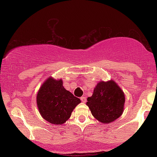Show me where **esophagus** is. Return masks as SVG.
<instances>
[{
    "label": "esophagus",
    "mask_w": 157,
    "mask_h": 157,
    "mask_svg": "<svg viewBox=\"0 0 157 157\" xmlns=\"http://www.w3.org/2000/svg\"><path fill=\"white\" fill-rule=\"evenodd\" d=\"M80 100H81V101H82V102H86V98L85 97H80Z\"/></svg>",
    "instance_id": "esophagus-1"
}]
</instances>
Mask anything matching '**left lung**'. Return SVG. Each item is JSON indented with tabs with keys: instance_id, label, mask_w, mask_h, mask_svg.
Returning <instances> with one entry per match:
<instances>
[{
	"instance_id": "1",
	"label": "left lung",
	"mask_w": 157,
	"mask_h": 157,
	"mask_svg": "<svg viewBox=\"0 0 157 157\" xmlns=\"http://www.w3.org/2000/svg\"><path fill=\"white\" fill-rule=\"evenodd\" d=\"M86 105L98 121L109 123L120 117L123 112L125 94L114 81L100 82L88 97Z\"/></svg>"
}]
</instances>
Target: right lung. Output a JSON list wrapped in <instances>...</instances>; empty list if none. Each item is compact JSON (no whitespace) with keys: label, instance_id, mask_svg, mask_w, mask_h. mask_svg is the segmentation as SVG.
Wrapping results in <instances>:
<instances>
[{"label":"right lung","instance_id":"right-lung-1","mask_svg":"<svg viewBox=\"0 0 157 157\" xmlns=\"http://www.w3.org/2000/svg\"><path fill=\"white\" fill-rule=\"evenodd\" d=\"M80 102V99L63 86L62 80L52 77L45 81L37 95V107L43 118L55 125L67 121Z\"/></svg>","mask_w":157,"mask_h":157}]
</instances>
